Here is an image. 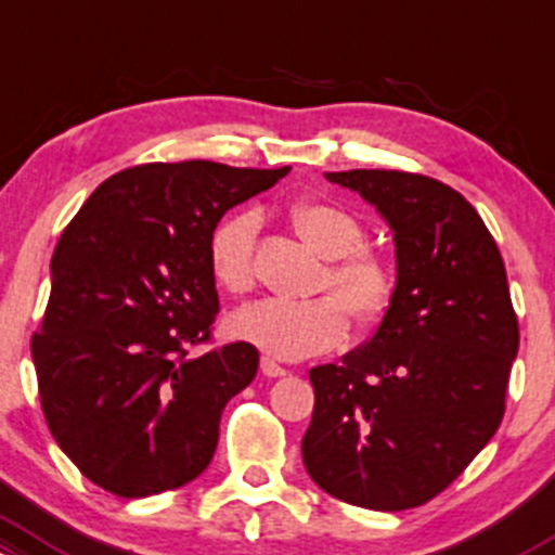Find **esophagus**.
Returning a JSON list of instances; mask_svg holds the SVG:
<instances>
[{"mask_svg":"<svg viewBox=\"0 0 555 555\" xmlns=\"http://www.w3.org/2000/svg\"><path fill=\"white\" fill-rule=\"evenodd\" d=\"M260 371H263L266 376H271V379H276V376H287L289 371L284 369V366H279L276 361H273V358H263V361H260Z\"/></svg>","mask_w":555,"mask_h":555,"instance_id":"34e87169","label":"esophagus"}]
</instances>
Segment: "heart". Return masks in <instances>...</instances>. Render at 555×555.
I'll list each match as a JSON object with an SVG mask.
<instances>
[{
    "mask_svg": "<svg viewBox=\"0 0 555 555\" xmlns=\"http://www.w3.org/2000/svg\"><path fill=\"white\" fill-rule=\"evenodd\" d=\"M289 223L308 247L326 258L319 289L332 295L310 300H263L231 319V332L279 361H302L332 350L345 339L347 313L361 328L379 326L398 297V273L379 249L363 245L366 229L343 205L324 199H297ZM260 218L234 212L210 236L212 279L229 295L255 287V242Z\"/></svg>",
    "mask_w": 555,
    "mask_h": 555,
    "instance_id": "obj_1",
    "label": "heart"
}]
</instances>
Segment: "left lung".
<instances>
[{
	"mask_svg": "<svg viewBox=\"0 0 555 555\" xmlns=\"http://www.w3.org/2000/svg\"><path fill=\"white\" fill-rule=\"evenodd\" d=\"M395 231L398 297L343 363L310 369V479L371 511L429 503L464 474L505 413L519 321L495 240L442 181L405 170H339Z\"/></svg>",
	"mask_w": 555,
	"mask_h": 555,
	"instance_id": "obj_1",
	"label": "left lung"
}]
</instances>
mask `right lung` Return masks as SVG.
<instances>
[{"label": "right lung", "instance_id": "obj_1", "mask_svg": "<svg viewBox=\"0 0 555 555\" xmlns=\"http://www.w3.org/2000/svg\"><path fill=\"white\" fill-rule=\"evenodd\" d=\"M289 166L144 163L109 176L65 227L30 337L41 411L83 477L118 498L176 490L205 472L223 408L258 371L249 343H212L210 236Z\"/></svg>", "mask_w": 555, "mask_h": 555}]
</instances>
